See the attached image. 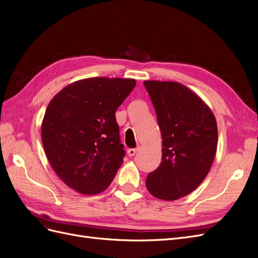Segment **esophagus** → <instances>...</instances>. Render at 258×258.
I'll use <instances>...</instances> for the list:
<instances>
[{
  "label": "esophagus",
  "mask_w": 258,
  "mask_h": 258,
  "mask_svg": "<svg viewBox=\"0 0 258 258\" xmlns=\"http://www.w3.org/2000/svg\"><path fill=\"white\" fill-rule=\"evenodd\" d=\"M138 151H139V147H137V148H129L127 153H128L129 156H135Z\"/></svg>",
  "instance_id": "esophagus-1"
}]
</instances>
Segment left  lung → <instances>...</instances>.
<instances>
[{"label":"left lung","instance_id":"8db88e82","mask_svg":"<svg viewBox=\"0 0 258 258\" xmlns=\"http://www.w3.org/2000/svg\"><path fill=\"white\" fill-rule=\"evenodd\" d=\"M162 139L159 167L146 177L154 197L172 201L194 191L212 167L217 123L196 93L176 82L145 81Z\"/></svg>","mask_w":258,"mask_h":258}]
</instances>
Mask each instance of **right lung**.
I'll return each mask as SVG.
<instances>
[{
  "mask_svg": "<svg viewBox=\"0 0 258 258\" xmlns=\"http://www.w3.org/2000/svg\"><path fill=\"white\" fill-rule=\"evenodd\" d=\"M136 84L132 79L90 77L51 99L42 142L50 166L70 188L97 195L112 183L124 156L115 112Z\"/></svg>",
  "mask_w": 258,
  "mask_h": 258,
  "instance_id": "add662e5",
  "label": "right lung"
}]
</instances>
